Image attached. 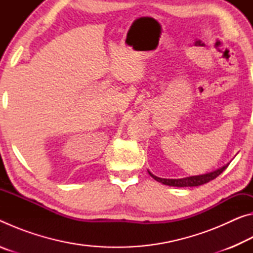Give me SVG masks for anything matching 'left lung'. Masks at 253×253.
Returning a JSON list of instances; mask_svg holds the SVG:
<instances>
[{
    "instance_id": "left-lung-1",
    "label": "left lung",
    "mask_w": 253,
    "mask_h": 253,
    "mask_svg": "<svg viewBox=\"0 0 253 253\" xmlns=\"http://www.w3.org/2000/svg\"><path fill=\"white\" fill-rule=\"evenodd\" d=\"M229 165H225L223 168H221L220 169L214 170V172L208 173V174H203V175H198V176H190V177H185V178H178V179H169V178H161L157 177L155 175H153L151 172H148L149 175L156 179L157 182H161L165 185H169V186H177V187H185V186H200L203 185V184L208 183L212 179L216 178L219 175L223 172V170L228 168Z\"/></svg>"
}]
</instances>
